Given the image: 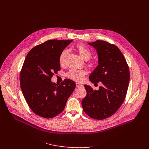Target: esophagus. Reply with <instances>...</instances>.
Here are the masks:
<instances>
[{"label": "esophagus", "mask_w": 149, "mask_h": 149, "mask_svg": "<svg viewBox=\"0 0 149 149\" xmlns=\"http://www.w3.org/2000/svg\"><path fill=\"white\" fill-rule=\"evenodd\" d=\"M76 87L77 88H80V87L82 86V85L81 84H80L79 83H76Z\"/></svg>", "instance_id": "esophagus-1"}]
</instances>
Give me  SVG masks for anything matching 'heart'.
Wrapping results in <instances>:
<instances>
[{"label": "heart", "mask_w": 149, "mask_h": 149, "mask_svg": "<svg viewBox=\"0 0 149 149\" xmlns=\"http://www.w3.org/2000/svg\"><path fill=\"white\" fill-rule=\"evenodd\" d=\"M76 50L81 56V57L84 60H89L91 56L92 53L90 50L83 44H78L76 46ZM69 54V50L68 49L64 50L60 54L59 57V63L60 65H64L65 64L66 59ZM89 66H93L95 63L94 62H90L88 63ZM86 73L85 70H78L76 69H71L67 73L66 76L70 79H72L74 81L80 82L84 80V76Z\"/></svg>", "instance_id": "obj_1"}]
</instances>
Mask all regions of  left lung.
Segmentation results:
<instances>
[{
  "label": "left lung",
  "instance_id": "1",
  "mask_svg": "<svg viewBox=\"0 0 149 149\" xmlns=\"http://www.w3.org/2000/svg\"><path fill=\"white\" fill-rule=\"evenodd\" d=\"M96 50L98 65L91 73L92 83L102 82L99 90L84 85L86 95L81 102L84 111L97 120L107 118L123 103L130 81V71L126 59L119 49L113 44L97 40L88 43Z\"/></svg>",
  "mask_w": 149,
  "mask_h": 149
}]
</instances>
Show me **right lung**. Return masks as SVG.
<instances>
[{"mask_svg": "<svg viewBox=\"0 0 149 149\" xmlns=\"http://www.w3.org/2000/svg\"><path fill=\"white\" fill-rule=\"evenodd\" d=\"M71 40H49L33 47L27 54L20 73L23 96L32 111L45 118H52L64 109L76 88L75 83L65 79L60 84L52 83L59 71V57Z\"/></svg>", "mask_w": 149, "mask_h": 149, "instance_id": "right-lung-1", "label": "right lung"}]
</instances>
